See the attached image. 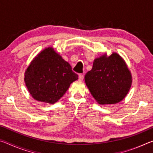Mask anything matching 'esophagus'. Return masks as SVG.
Masks as SVG:
<instances>
[{"label":"esophagus","instance_id":"34e87169","mask_svg":"<svg viewBox=\"0 0 153 153\" xmlns=\"http://www.w3.org/2000/svg\"><path fill=\"white\" fill-rule=\"evenodd\" d=\"M83 79H84V76L82 74H79V80L80 81H82Z\"/></svg>","mask_w":153,"mask_h":153}]
</instances>
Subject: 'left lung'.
Returning <instances> with one entry per match:
<instances>
[{
    "mask_svg": "<svg viewBox=\"0 0 153 153\" xmlns=\"http://www.w3.org/2000/svg\"><path fill=\"white\" fill-rule=\"evenodd\" d=\"M84 79L91 94L100 105L115 104L122 100L132 82L126 62L115 53L96 59Z\"/></svg>",
    "mask_w": 153,
    "mask_h": 153,
    "instance_id": "left-lung-1",
    "label": "left lung"
}]
</instances>
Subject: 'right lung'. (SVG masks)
Instances as JSON below:
<instances>
[{
  "label": "right lung",
  "mask_w": 153,
  "mask_h": 153,
  "mask_svg": "<svg viewBox=\"0 0 153 153\" xmlns=\"http://www.w3.org/2000/svg\"><path fill=\"white\" fill-rule=\"evenodd\" d=\"M78 75L52 47L43 50L31 62L24 81L35 100L54 104L63 97Z\"/></svg>",
  "instance_id": "right-lung-1"
}]
</instances>
